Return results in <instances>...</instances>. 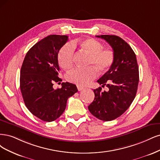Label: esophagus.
Segmentation results:
<instances>
[{"instance_id": "34e87169", "label": "esophagus", "mask_w": 160, "mask_h": 160, "mask_svg": "<svg viewBox=\"0 0 160 160\" xmlns=\"http://www.w3.org/2000/svg\"><path fill=\"white\" fill-rule=\"evenodd\" d=\"M77 88H78V91H80V90H82L84 89V87L80 86H77Z\"/></svg>"}]
</instances>
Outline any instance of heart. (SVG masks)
<instances>
[{
    "label": "heart",
    "mask_w": 160,
    "mask_h": 160,
    "mask_svg": "<svg viewBox=\"0 0 160 160\" xmlns=\"http://www.w3.org/2000/svg\"><path fill=\"white\" fill-rule=\"evenodd\" d=\"M79 44L89 55L88 65L95 68H75L67 73L66 78L78 86H86L96 78L97 70L99 73H103L110 68L114 61V53L111 49L103 48L102 44L94 38L82 40ZM75 45L76 43H67L60 50L58 61L64 69H68L73 65Z\"/></svg>",
    "instance_id": "b5f03b06"
}]
</instances>
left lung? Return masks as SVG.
<instances>
[{
  "label": "left lung",
  "instance_id": "obj_1",
  "mask_svg": "<svg viewBox=\"0 0 160 160\" xmlns=\"http://www.w3.org/2000/svg\"><path fill=\"white\" fill-rule=\"evenodd\" d=\"M104 39L114 53V61L107 72L98 80L102 87L94 90L95 98L88 106L91 114L99 120L111 121L120 117L134 100L139 82L136 54L126 41L115 35L96 36Z\"/></svg>",
  "mask_w": 160,
  "mask_h": 160
}]
</instances>
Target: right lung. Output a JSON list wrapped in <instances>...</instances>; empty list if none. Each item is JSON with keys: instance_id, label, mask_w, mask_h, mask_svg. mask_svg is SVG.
I'll use <instances>...</instances> for the list:
<instances>
[{"instance_id": "right-lung-1", "label": "right lung", "mask_w": 160, "mask_h": 160, "mask_svg": "<svg viewBox=\"0 0 160 160\" xmlns=\"http://www.w3.org/2000/svg\"><path fill=\"white\" fill-rule=\"evenodd\" d=\"M68 40V36L53 34L40 40L28 51L20 70V88L24 104L44 122L58 118L68 98L78 92L76 86L69 82H62L61 88H53L54 82L62 81L58 76V54Z\"/></svg>"}]
</instances>
